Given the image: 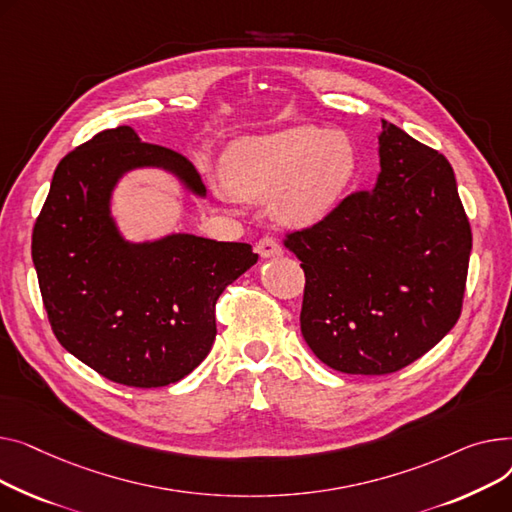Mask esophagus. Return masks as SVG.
I'll list each match as a JSON object with an SVG mask.
<instances>
[{"label": "esophagus", "mask_w": 512, "mask_h": 512, "mask_svg": "<svg viewBox=\"0 0 512 512\" xmlns=\"http://www.w3.org/2000/svg\"><path fill=\"white\" fill-rule=\"evenodd\" d=\"M256 252H258L262 258H277V256L283 254L279 242H277V239H273V237H262L260 242L256 244Z\"/></svg>", "instance_id": "1"}]
</instances>
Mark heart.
Returning a JSON list of instances; mask_svg holds the SVG:
<instances>
[{
  "label": "heart",
  "instance_id": "1",
  "mask_svg": "<svg viewBox=\"0 0 512 512\" xmlns=\"http://www.w3.org/2000/svg\"><path fill=\"white\" fill-rule=\"evenodd\" d=\"M357 167L351 138L339 130L295 126L235 144L223 157L227 190L266 200L283 227L306 229L324 221L349 188Z\"/></svg>",
  "mask_w": 512,
  "mask_h": 512
}]
</instances>
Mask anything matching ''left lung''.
I'll list each match as a JSON object with an SVG mask.
<instances>
[{
    "instance_id": "left-lung-1",
    "label": "left lung",
    "mask_w": 512,
    "mask_h": 512,
    "mask_svg": "<svg viewBox=\"0 0 512 512\" xmlns=\"http://www.w3.org/2000/svg\"><path fill=\"white\" fill-rule=\"evenodd\" d=\"M380 173L318 225L289 233L306 291L302 335L345 374L397 372L461 314L471 229L455 171L434 148L384 122Z\"/></svg>"
}]
</instances>
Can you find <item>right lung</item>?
<instances>
[{
    "instance_id": "obj_1",
    "label": "right lung",
    "mask_w": 512,
    "mask_h": 512,
    "mask_svg": "<svg viewBox=\"0 0 512 512\" xmlns=\"http://www.w3.org/2000/svg\"><path fill=\"white\" fill-rule=\"evenodd\" d=\"M142 169L206 198L194 165L130 126L97 134L59 161L33 231V262L59 345L101 376L157 388L188 376L217 337L215 304L256 264L250 244L167 233L134 242L111 202Z\"/></svg>"
}]
</instances>
